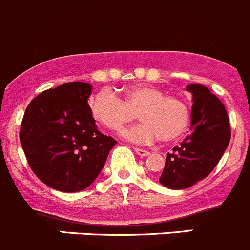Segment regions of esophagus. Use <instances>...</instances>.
Wrapping results in <instances>:
<instances>
[{
	"instance_id": "1",
	"label": "esophagus",
	"mask_w": 250,
	"mask_h": 250,
	"mask_svg": "<svg viewBox=\"0 0 250 250\" xmlns=\"http://www.w3.org/2000/svg\"><path fill=\"white\" fill-rule=\"evenodd\" d=\"M134 150H135V152H136L137 155H139V156H141V157H146V156H148V155H150V152H148L147 150H144V148L135 147Z\"/></svg>"
}]
</instances>
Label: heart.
<instances>
[{
    "label": "heart",
    "mask_w": 250,
    "mask_h": 250,
    "mask_svg": "<svg viewBox=\"0 0 250 250\" xmlns=\"http://www.w3.org/2000/svg\"><path fill=\"white\" fill-rule=\"evenodd\" d=\"M89 110L102 126L118 132L139 116L143 123L124 131L123 136L140 144L159 139L164 143L177 140L187 130L191 116L185 100L166 95L155 85L130 86L124 93V100L114 91L103 89L89 100Z\"/></svg>",
    "instance_id": "b5f03b06"
}]
</instances>
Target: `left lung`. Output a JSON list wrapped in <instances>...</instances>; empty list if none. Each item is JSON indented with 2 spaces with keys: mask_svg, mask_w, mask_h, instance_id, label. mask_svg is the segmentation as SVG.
Here are the masks:
<instances>
[{
  "mask_svg": "<svg viewBox=\"0 0 250 250\" xmlns=\"http://www.w3.org/2000/svg\"><path fill=\"white\" fill-rule=\"evenodd\" d=\"M192 94L191 134L166 156L160 177L162 186L185 189L207 177L229 145L230 126L221 100L201 84H189Z\"/></svg>",
  "mask_w": 250,
  "mask_h": 250,
  "instance_id": "1",
  "label": "left lung"
}]
</instances>
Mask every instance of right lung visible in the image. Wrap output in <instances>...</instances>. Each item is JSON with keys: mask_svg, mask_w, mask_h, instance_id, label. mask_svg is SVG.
<instances>
[{"mask_svg": "<svg viewBox=\"0 0 250 250\" xmlns=\"http://www.w3.org/2000/svg\"><path fill=\"white\" fill-rule=\"evenodd\" d=\"M93 86L70 82L48 89L27 106L20 140L32 171L47 186L61 192H79L102 172L111 136L98 130L89 110Z\"/></svg>", "mask_w": 250, "mask_h": 250, "instance_id": "1", "label": "right lung"}]
</instances>
